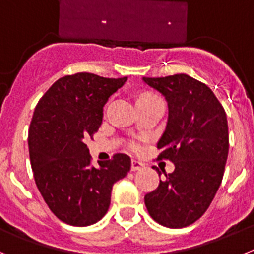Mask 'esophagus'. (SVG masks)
I'll return each mask as SVG.
<instances>
[{
	"mask_svg": "<svg viewBox=\"0 0 254 254\" xmlns=\"http://www.w3.org/2000/svg\"><path fill=\"white\" fill-rule=\"evenodd\" d=\"M141 168H143V163L139 161H135V159H132L131 161V168L130 170L132 171V172H135V171H140Z\"/></svg>",
	"mask_w": 254,
	"mask_h": 254,
	"instance_id": "esophagus-1",
	"label": "esophagus"
}]
</instances>
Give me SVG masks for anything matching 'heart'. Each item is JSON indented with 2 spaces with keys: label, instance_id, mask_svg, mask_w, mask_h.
Listing matches in <instances>:
<instances>
[{
  "label": "heart",
  "instance_id": "obj_1",
  "mask_svg": "<svg viewBox=\"0 0 254 254\" xmlns=\"http://www.w3.org/2000/svg\"><path fill=\"white\" fill-rule=\"evenodd\" d=\"M139 97H153V95H149V93H143V95H140Z\"/></svg>",
  "mask_w": 254,
  "mask_h": 254
}]
</instances>
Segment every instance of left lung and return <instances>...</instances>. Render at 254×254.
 <instances>
[{
  "instance_id": "8db88e82",
  "label": "left lung",
  "mask_w": 254,
  "mask_h": 254,
  "mask_svg": "<svg viewBox=\"0 0 254 254\" xmlns=\"http://www.w3.org/2000/svg\"><path fill=\"white\" fill-rule=\"evenodd\" d=\"M143 82L167 101L168 119L157 147L159 159L175 164L144 202L163 227H189L204 215L223 180L229 152L227 114L206 84L187 74L143 77Z\"/></svg>"
}]
</instances>
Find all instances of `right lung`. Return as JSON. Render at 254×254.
Returning <instances> with one entry per match:
<instances>
[{"label": "right lung", "instance_id": "1", "mask_svg": "<svg viewBox=\"0 0 254 254\" xmlns=\"http://www.w3.org/2000/svg\"><path fill=\"white\" fill-rule=\"evenodd\" d=\"M127 79L84 72L62 77L36 105L27 139L31 168L43 198L63 223L87 227L101 220L114 184L130 171L127 154L93 167L84 144L99 130L109 97Z\"/></svg>", "mask_w": 254, "mask_h": 254}]
</instances>
